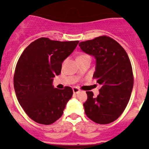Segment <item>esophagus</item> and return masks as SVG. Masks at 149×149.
Wrapping results in <instances>:
<instances>
[{
	"instance_id": "1",
	"label": "esophagus",
	"mask_w": 149,
	"mask_h": 149,
	"mask_svg": "<svg viewBox=\"0 0 149 149\" xmlns=\"http://www.w3.org/2000/svg\"><path fill=\"white\" fill-rule=\"evenodd\" d=\"M80 91V90L78 88H77V87H73V92L74 94H77Z\"/></svg>"
}]
</instances>
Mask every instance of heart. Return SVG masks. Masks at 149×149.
<instances>
[{"mask_svg": "<svg viewBox=\"0 0 149 149\" xmlns=\"http://www.w3.org/2000/svg\"><path fill=\"white\" fill-rule=\"evenodd\" d=\"M87 57H90V56L88 55V54H80V55L78 56V57H77V60H79V59H85V58H87Z\"/></svg>", "mask_w": 149, "mask_h": 149, "instance_id": "b5f03b06", "label": "heart"}]
</instances>
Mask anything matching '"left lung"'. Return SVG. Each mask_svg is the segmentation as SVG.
I'll list each match as a JSON object with an SVG mask.
<instances>
[{"label":"left lung","instance_id":"left-lung-1","mask_svg":"<svg viewBox=\"0 0 149 149\" xmlns=\"http://www.w3.org/2000/svg\"><path fill=\"white\" fill-rule=\"evenodd\" d=\"M79 46L96 59L93 78L102 85L97 97L86 92L85 114L98 124L111 123L123 113L130 98L134 84L130 60L123 47L107 36L80 42Z\"/></svg>","mask_w":149,"mask_h":149}]
</instances>
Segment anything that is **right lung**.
I'll return each instance as SVG.
<instances>
[{
  "label": "right lung",
  "mask_w": 149,
  "mask_h": 149,
  "mask_svg": "<svg viewBox=\"0 0 149 149\" xmlns=\"http://www.w3.org/2000/svg\"><path fill=\"white\" fill-rule=\"evenodd\" d=\"M78 42L40 38L20 56L14 74L15 91L26 113L38 123L50 125L57 120L72 97L71 87L59 90L54 88L52 82Z\"/></svg>",
  "instance_id": "1"
}]
</instances>
